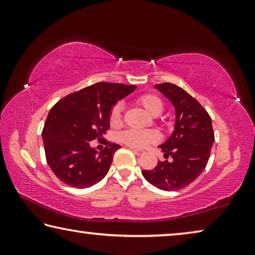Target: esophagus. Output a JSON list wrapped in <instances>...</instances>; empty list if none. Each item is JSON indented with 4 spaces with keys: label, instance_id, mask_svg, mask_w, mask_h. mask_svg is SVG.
I'll return each instance as SVG.
<instances>
[{
    "label": "esophagus",
    "instance_id": "obj_1",
    "mask_svg": "<svg viewBox=\"0 0 255 255\" xmlns=\"http://www.w3.org/2000/svg\"><path fill=\"white\" fill-rule=\"evenodd\" d=\"M130 149H131L132 152L135 153L136 155H141V154H144L143 150H140V149H136V148H133V147H130Z\"/></svg>",
    "mask_w": 255,
    "mask_h": 255
}]
</instances>
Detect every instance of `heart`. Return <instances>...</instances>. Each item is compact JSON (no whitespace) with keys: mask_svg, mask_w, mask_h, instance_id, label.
I'll use <instances>...</instances> for the list:
<instances>
[{"mask_svg":"<svg viewBox=\"0 0 255 255\" xmlns=\"http://www.w3.org/2000/svg\"><path fill=\"white\" fill-rule=\"evenodd\" d=\"M138 102L153 117H156V116L162 114L163 102L155 94H145V96L138 99ZM122 110L123 108L119 103L112 108L110 114V123L112 126L119 125L122 122ZM119 140L126 145L131 146V147L143 148L149 144L156 143L158 140V135L157 132L153 130H133V129H129V130H125L119 133Z\"/></svg>","mask_w":255,"mask_h":255,"instance_id":"b5f03b06","label":"heart"}]
</instances>
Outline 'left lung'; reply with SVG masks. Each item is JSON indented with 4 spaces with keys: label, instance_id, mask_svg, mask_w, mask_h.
Instances as JSON below:
<instances>
[{
    "label": "left lung",
    "instance_id": "1",
    "mask_svg": "<svg viewBox=\"0 0 255 255\" xmlns=\"http://www.w3.org/2000/svg\"><path fill=\"white\" fill-rule=\"evenodd\" d=\"M154 88L174 107V130L158 146L171 161H158L153 170H144L141 174L154 187L175 191L188 187L205 170L215 140L213 125L208 112L180 86L162 83Z\"/></svg>",
    "mask_w": 255,
    "mask_h": 255
}]
</instances>
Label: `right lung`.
Here are the masks:
<instances>
[{
    "label": "right lung",
    "instance_id": "right-lung-1",
    "mask_svg": "<svg viewBox=\"0 0 255 255\" xmlns=\"http://www.w3.org/2000/svg\"><path fill=\"white\" fill-rule=\"evenodd\" d=\"M136 85L100 82L62 99L51 108L42 129L46 159L57 178L73 188H89L105 178L120 145L108 143L102 152L90 141L110 127L114 106Z\"/></svg>",
    "mask_w": 255,
    "mask_h": 255
}]
</instances>
